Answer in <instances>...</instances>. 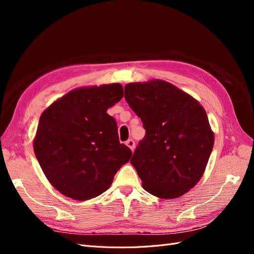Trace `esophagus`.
Here are the masks:
<instances>
[{
  "label": "esophagus",
  "instance_id": "esophagus-1",
  "mask_svg": "<svg viewBox=\"0 0 254 254\" xmlns=\"http://www.w3.org/2000/svg\"><path fill=\"white\" fill-rule=\"evenodd\" d=\"M126 145L128 146V147L131 149L132 151H133V149H134V147H135V143H134V141L132 140V139H129L128 141H126Z\"/></svg>",
  "mask_w": 254,
  "mask_h": 254
}]
</instances>
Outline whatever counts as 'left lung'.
<instances>
[{"instance_id":"obj_1","label":"left lung","mask_w":254,"mask_h":254,"mask_svg":"<svg viewBox=\"0 0 254 254\" xmlns=\"http://www.w3.org/2000/svg\"><path fill=\"white\" fill-rule=\"evenodd\" d=\"M125 99L146 130L130 160L144 190L164 199L186 194L201 179L214 145L203 107L160 79L126 84Z\"/></svg>"}]
</instances>
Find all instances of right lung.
I'll return each instance as SVG.
<instances>
[{"instance_id": "obj_1", "label": "right lung", "mask_w": 254, "mask_h": 254, "mask_svg": "<svg viewBox=\"0 0 254 254\" xmlns=\"http://www.w3.org/2000/svg\"><path fill=\"white\" fill-rule=\"evenodd\" d=\"M122 84L75 89L41 114L34 150L44 175L61 194L84 201L108 190L132 152L119 141L107 110L119 103Z\"/></svg>"}]
</instances>
